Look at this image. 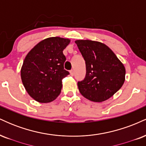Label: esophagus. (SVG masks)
Masks as SVG:
<instances>
[{"mask_svg": "<svg viewBox=\"0 0 146 146\" xmlns=\"http://www.w3.org/2000/svg\"><path fill=\"white\" fill-rule=\"evenodd\" d=\"M70 74H71L72 76H73V75H74V71H73V70H71V71H70Z\"/></svg>", "mask_w": 146, "mask_h": 146, "instance_id": "esophagus-1", "label": "esophagus"}]
</instances>
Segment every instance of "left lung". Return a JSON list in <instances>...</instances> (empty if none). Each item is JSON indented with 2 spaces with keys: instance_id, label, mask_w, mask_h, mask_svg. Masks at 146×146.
<instances>
[{
  "instance_id": "1",
  "label": "left lung",
  "mask_w": 146,
  "mask_h": 146,
  "mask_svg": "<svg viewBox=\"0 0 146 146\" xmlns=\"http://www.w3.org/2000/svg\"><path fill=\"white\" fill-rule=\"evenodd\" d=\"M86 62V77L78 86L80 93L94 102H102L113 96L125 81V68L107 45L90 40H78Z\"/></svg>"
}]
</instances>
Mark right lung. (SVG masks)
I'll return each mask as SVG.
<instances>
[{
	"instance_id": "obj_1",
	"label": "right lung",
	"mask_w": 146,
	"mask_h": 146,
	"mask_svg": "<svg viewBox=\"0 0 146 146\" xmlns=\"http://www.w3.org/2000/svg\"><path fill=\"white\" fill-rule=\"evenodd\" d=\"M70 39L51 37L38 42L25 57L21 70L22 82L31 98L49 103L59 96L62 80L69 73L64 69L63 50Z\"/></svg>"
}]
</instances>
